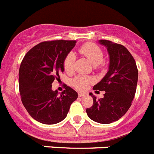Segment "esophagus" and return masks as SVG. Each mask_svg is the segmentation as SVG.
I'll return each instance as SVG.
<instances>
[{"instance_id": "1", "label": "esophagus", "mask_w": 154, "mask_h": 154, "mask_svg": "<svg viewBox=\"0 0 154 154\" xmlns=\"http://www.w3.org/2000/svg\"><path fill=\"white\" fill-rule=\"evenodd\" d=\"M78 96H79V97H82V96H85V93H82V92H79Z\"/></svg>"}]
</instances>
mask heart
Here are the masks:
<instances>
[{"label":"heart","instance_id":"obj_1","mask_svg":"<svg viewBox=\"0 0 154 154\" xmlns=\"http://www.w3.org/2000/svg\"><path fill=\"white\" fill-rule=\"evenodd\" d=\"M79 52L86 57L93 65L97 66L98 65H101L103 63L102 62L103 61V58H104V53L97 45L94 44V43L88 42V43L82 45L79 48ZM74 62L75 56L73 53H69L65 57L63 60V68L66 72H71L72 71ZM91 82H92V78L89 76L82 75H76L72 80V85L76 89L80 91L86 89L87 87L89 86Z\"/></svg>","mask_w":154,"mask_h":154}]
</instances>
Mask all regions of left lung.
<instances>
[{
    "label": "left lung",
    "instance_id": "left-lung-1",
    "mask_svg": "<svg viewBox=\"0 0 154 154\" xmlns=\"http://www.w3.org/2000/svg\"><path fill=\"white\" fill-rule=\"evenodd\" d=\"M99 43L107 48L109 69L93 89L96 92H106L100 99L90 93L93 104L86 109V112L95 122L108 124L120 119L131 106L137 89L138 69L135 59L126 47L108 40H99Z\"/></svg>",
    "mask_w": 154,
    "mask_h": 154
}]
</instances>
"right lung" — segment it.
<instances>
[{"label":"right lung","instance_id":"add662e5","mask_svg":"<svg viewBox=\"0 0 154 154\" xmlns=\"http://www.w3.org/2000/svg\"><path fill=\"white\" fill-rule=\"evenodd\" d=\"M75 41L42 42L24 55L19 69V92L21 102L31 117L44 124H55L67 116L78 93L64 84L58 95L52 82L60 79L63 60L75 45Z\"/></svg>","mask_w":154,"mask_h":154}]
</instances>
